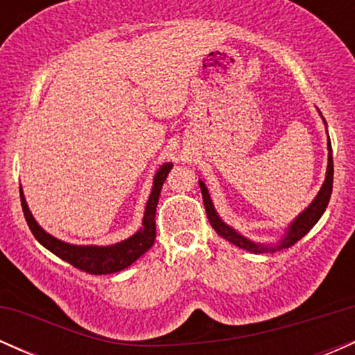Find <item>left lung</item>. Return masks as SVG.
<instances>
[{
    "label": "left lung",
    "instance_id": "1",
    "mask_svg": "<svg viewBox=\"0 0 355 355\" xmlns=\"http://www.w3.org/2000/svg\"><path fill=\"white\" fill-rule=\"evenodd\" d=\"M332 183H334V162H332L331 140H329V165H327V177H325L324 185H322V189L319 191V195L315 197V200H313L311 205H309L307 209H305L302 214L294 220V222H292V225L288 227L287 235H285V237L280 240L279 245L275 247L257 245V243L250 242V240H247L245 237H242V235L237 234L234 229H230L229 225H225V223L220 220L217 211H215L214 203L210 200L209 190H207V187L203 185V182H200V190H202L203 203H205L207 217H209L210 225L214 227L215 232H217L220 237L229 240V242H232L234 245H237L240 248H245L248 252H254V254H263V252H277V250H284V248L292 247L294 243L299 242V240L302 239L317 222H319L322 214H324L325 209H327L329 200H331Z\"/></svg>",
    "mask_w": 355,
    "mask_h": 355
}]
</instances>
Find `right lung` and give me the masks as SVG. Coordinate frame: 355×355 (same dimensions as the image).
I'll return each instance as SVG.
<instances>
[{
    "instance_id": "obj_1",
    "label": "right lung",
    "mask_w": 355,
    "mask_h": 355,
    "mask_svg": "<svg viewBox=\"0 0 355 355\" xmlns=\"http://www.w3.org/2000/svg\"><path fill=\"white\" fill-rule=\"evenodd\" d=\"M172 170V164H165L160 166L157 175L153 178V189L150 193L148 202H146L145 217H144V229L137 232L133 237L123 240V242L115 243L110 247H81V245H71V243H64L61 240L51 237L46 234L42 227L36 223V220L31 215L30 209H28L26 200L23 197V191L19 189V197H21V207L24 218H26L28 227H30L31 234L35 239L46 247L51 254L60 257L61 260L68 262L78 270L87 272L92 275H105V274H115L132 266L137 259L153 245L155 237H157V227H155V211H157L158 197H160V190L164 187V182Z\"/></svg>"
}]
</instances>
